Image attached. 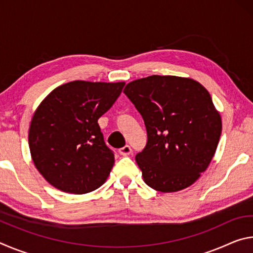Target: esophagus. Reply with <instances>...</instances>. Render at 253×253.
Returning <instances> with one entry per match:
<instances>
[{"mask_svg": "<svg viewBox=\"0 0 253 253\" xmlns=\"http://www.w3.org/2000/svg\"><path fill=\"white\" fill-rule=\"evenodd\" d=\"M131 152H132V151H131V147L129 146V145H126V146H124V147H122L121 149H119V153H121L123 156L130 155Z\"/></svg>", "mask_w": 253, "mask_h": 253, "instance_id": "1", "label": "esophagus"}]
</instances>
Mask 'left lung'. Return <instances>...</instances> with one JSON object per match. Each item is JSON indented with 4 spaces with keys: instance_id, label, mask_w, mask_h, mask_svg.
<instances>
[{
    "instance_id": "8db88e82",
    "label": "left lung",
    "mask_w": 253,
    "mask_h": 253,
    "mask_svg": "<svg viewBox=\"0 0 253 253\" xmlns=\"http://www.w3.org/2000/svg\"><path fill=\"white\" fill-rule=\"evenodd\" d=\"M124 92L146 126V146L136 155L144 182L163 193L192 185L211 163L222 131L209 91L191 78L154 75L131 81Z\"/></svg>"
}]
</instances>
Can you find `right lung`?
<instances>
[{"label": "right lung", "instance_id": "1", "mask_svg": "<svg viewBox=\"0 0 253 253\" xmlns=\"http://www.w3.org/2000/svg\"><path fill=\"white\" fill-rule=\"evenodd\" d=\"M125 83L76 80L59 85L34 113L29 146L40 174L58 190L84 194L106 182L115 163L98 119L115 104Z\"/></svg>", "mask_w": 253, "mask_h": 253}]
</instances>
